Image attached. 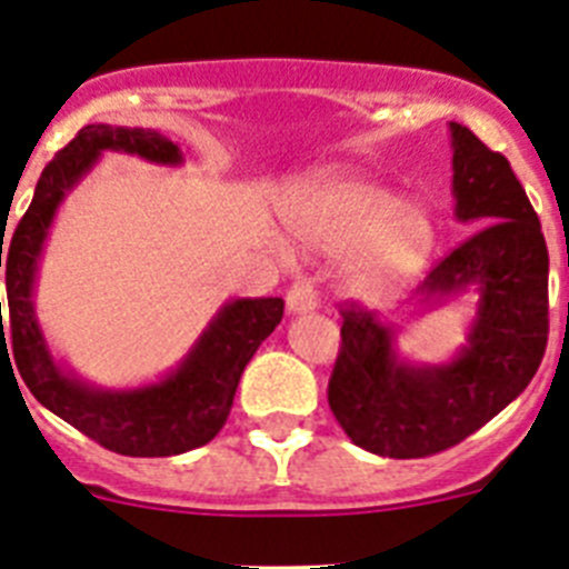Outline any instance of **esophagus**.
I'll use <instances>...</instances> for the list:
<instances>
[{"label": "esophagus", "instance_id": "obj_1", "mask_svg": "<svg viewBox=\"0 0 569 569\" xmlns=\"http://www.w3.org/2000/svg\"><path fill=\"white\" fill-rule=\"evenodd\" d=\"M316 308H319V299H316L313 279L301 276V279H296L288 290V310L290 313H308V310Z\"/></svg>", "mask_w": 569, "mask_h": 569}]
</instances>
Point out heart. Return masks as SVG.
I'll return each mask as SVG.
<instances>
[{
    "label": "heart",
    "instance_id": "1",
    "mask_svg": "<svg viewBox=\"0 0 569 569\" xmlns=\"http://www.w3.org/2000/svg\"><path fill=\"white\" fill-rule=\"evenodd\" d=\"M296 236L319 253H345L339 281L356 299H387L421 273L433 224L419 204L359 176H328L296 199Z\"/></svg>",
    "mask_w": 569,
    "mask_h": 569
}]
</instances>
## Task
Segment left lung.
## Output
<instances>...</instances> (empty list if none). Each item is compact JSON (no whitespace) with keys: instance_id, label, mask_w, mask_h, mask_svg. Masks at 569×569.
<instances>
[{"instance_id":"8db88e82","label":"left lung","mask_w":569,"mask_h":569,"mask_svg":"<svg viewBox=\"0 0 569 569\" xmlns=\"http://www.w3.org/2000/svg\"><path fill=\"white\" fill-rule=\"evenodd\" d=\"M456 216L479 228L430 270L421 299L479 290L467 345L447 365H410L393 328L345 301L328 385L350 441L387 459H425L459 445L530 385L550 333L545 233L510 162L450 122Z\"/></svg>"}]
</instances>
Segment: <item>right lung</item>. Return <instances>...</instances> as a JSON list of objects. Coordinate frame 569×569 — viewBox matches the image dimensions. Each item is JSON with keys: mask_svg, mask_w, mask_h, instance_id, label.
I'll use <instances>...</instances> for the list:
<instances>
[{"mask_svg": "<svg viewBox=\"0 0 569 569\" xmlns=\"http://www.w3.org/2000/svg\"><path fill=\"white\" fill-rule=\"evenodd\" d=\"M104 150L136 153L156 164L182 162V150L156 130L88 124L44 164L33 202L19 219L8 248H0L8 290V325H2L0 308V359L7 353L3 330L8 329V356H13V367L39 405L113 453L139 459L188 453L193 447L208 445L224 427L241 373L281 321L284 301L273 296L228 301L199 336L188 359L156 385L99 390L57 365L33 313L39 256L62 199L99 162Z\"/></svg>", "mask_w": 569, "mask_h": 569, "instance_id": "right-lung-1", "label": "right lung"}]
</instances>
